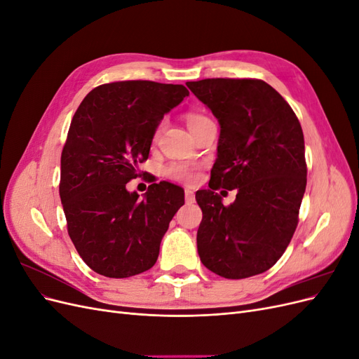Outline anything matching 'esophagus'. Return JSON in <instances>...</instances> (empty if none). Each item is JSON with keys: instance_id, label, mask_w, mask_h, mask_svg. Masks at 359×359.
Here are the masks:
<instances>
[{"instance_id": "obj_1", "label": "esophagus", "mask_w": 359, "mask_h": 359, "mask_svg": "<svg viewBox=\"0 0 359 359\" xmlns=\"http://www.w3.org/2000/svg\"><path fill=\"white\" fill-rule=\"evenodd\" d=\"M194 202V193L190 189H186V203L191 205Z\"/></svg>"}]
</instances>
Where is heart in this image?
I'll list each match as a JSON object with an SVG mask.
<instances>
[{"label":"heart","instance_id":"b5f03b06","mask_svg":"<svg viewBox=\"0 0 359 359\" xmlns=\"http://www.w3.org/2000/svg\"><path fill=\"white\" fill-rule=\"evenodd\" d=\"M186 121H187L189 128H190V130H193V128L199 127L201 124H203V123H206V121H210V119L206 118V116H203V115H201V114H187V116H186ZM160 128H161V126H158V127H157L156 136L158 135ZM168 175H169L170 178H173V180H178V181H187V182H189V181H191V180H193V170H191L190 168H187V166H182V165H173V166H170V168L168 169Z\"/></svg>","mask_w":359,"mask_h":359}]
</instances>
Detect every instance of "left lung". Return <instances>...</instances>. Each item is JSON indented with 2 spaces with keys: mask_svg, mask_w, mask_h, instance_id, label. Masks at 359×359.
Here are the masks:
<instances>
[{
  "mask_svg": "<svg viewBox=\"0 0 359 359\" xmlns=\"http://www.w3.org/2000/svg\"><path fill=\"white\" fill-rule=\"evenodd\" d=\"M187 86L220 124L210 189L196 191L201 262L224 278L262 274L298 224L307 184L301 124L264 81L217 78ZM217 188H236L234 203L224 207Z\"/></svg>",
  "mask_w": 359,
  "mask_h": 359,
  "instance_id": "left-lung-1",
  "label": "left lung"
}]
</instances>
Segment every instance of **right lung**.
Returning <instances> with one entry per match:
<instances>
[{"label": "right lung", "mask_w": 359, "mask_h": 359, "mask_svg": "<svg viewBox=\"0 0 359 359\" xmlns=\"http://www.w3.org/2000/svg\"><path fill=\"white\" fill-rule=\"evenodd\" d=\"M187 95L184 85L112 82L88 93L76 111L61 154L60 198L72 241L97 274L126 278L157 262L184 190L160 181L140 199L126 184L148 158L163 116Z\"/></svg>", "instance_id": "1"}]
</instances>
